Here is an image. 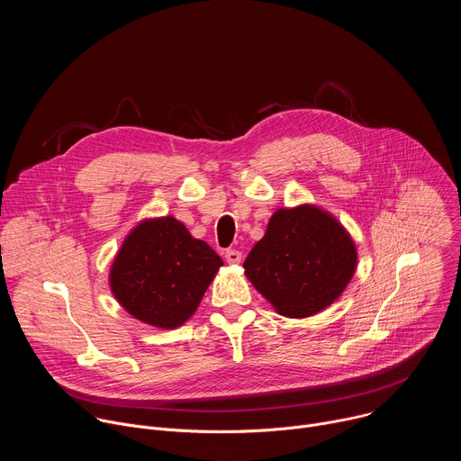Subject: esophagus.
Listing matches in <instances>:
<instances>
[{
	"label": "esophagus",
	"mask_w": 461,
	"mask_h": 461,
	"mask_svg": "<svg viewBox=\"0 0 461 461\" xmlns=\"http://www.w3.org/2000/svg\"><path fill=\"white\" fill-rule=\"evenodd\" d=\"M224 257H226L228 265H239L242 255H240V251H237V249H228V251L224 253Z\"/></svg>",
	"instance_id": "obj_1"
}]
</instances>
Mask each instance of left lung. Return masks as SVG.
Wrapping results in <instances>:
<instances>
[{"mask_svg": "<svg viewBox=\"0 0 461 461\" xmlns=\"http://www.w3.org/2000/svg\"><path fill=\"white\" fill-rule=\"evenodd\" d=\"M357 267L350 233L328 212L277 210L244 260V274L277 313L303 319L341 297Z\"/></svg>", "mask_w": 461, "mask_h": 461, "instance_id": "obj_1", "label": "left lung"}]
</instances>
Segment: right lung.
Segmentation results:
<instances>
[{"label": "right lung", "instance_id": "1", "mask_svg": "<svg viewBox=\"0 0 461 461\" xmlns=\"http://www.w3.org/2000/svg\"><path fill=\"white\" fill-rule=\"evenodd\" d=\"M222 265V258L175 217L146 219L122 242L109 286L135 319L171 330L199 308Z\"/></svg>", "mask_w": 461, "mask_h": 461}]
</instances>
